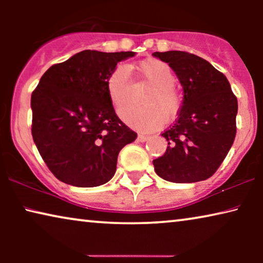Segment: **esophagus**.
<instances>
[{
    "label": "esophagus",
    "mask_w": 263,
    "mask_h": 263,
    "mask_svg": "<svg viewBox=\"0 0 263 263\" xmlns=\"http://www.w3.org/2000/svg\"><path fill=\"white\" fill-rule=\"evenodd\" d=\"M147 140H148V136H147V135L140 134V135L138 136V141H139V142H145V141H147Z\"/></svg>",
    "instance_id": "esophagus-1"
}]
</instances>
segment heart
Returning a JSON list of instances; mask_svg holds the SVG:
<instances>
[{
  "label": "heart",
  "mask_w": 263,
  "mask_h": 263,
  "mask_svg": "<svg viewBox=\"0 0 263 263\" xmlns=\"http://www.w3.org/2000/svg\"><path fill=\"white\" fill-rule=\"evenodd\" d=\"M129 70H135L151 88L142 99L145 107L122 110V120L140 132H153L159 129L165 120H174L181 110L182 96L174 86L172 68L158 59H146L135 66H117L111 71L106 79V91L112 105L120 110L129 102L132 93Z\"/></svg>",
  "instance_id": "1"
}]
</instances>
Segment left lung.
Wrapping results in <instances>:
<instances>
[{"label":"left lung","instance_id":"1","mask_svg":"<svg viewBox=\"0 0 263 263\" xmlns=\"http://www.w3.org/2000/svg\"><path fill=\"white\" fill-rule=\"evenodd\" d=\"M179 79L184 98L177 120L163 133L167 148L153 160L159 177L175 183L204 181L215 174L236 138V96L226 77L186 51L154 52Z\"/></svg>","mask_w":263,"mask_h":263}]
</instances>
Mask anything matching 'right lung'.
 <instances>
[{
	"instance_id": "1",
	"label": "right lung",
	"mask_w": 263,
	"mask_h": 263,
	"mask_svg": "<svg viewBox=\"0 0 263 263\" xmlns=\"http://www.w3.org/2000/svg\"><path fill=\"white\" fill-rule=\"evenodd\" d=\"M135 52L84 50L45 71L31 97L32 136L61 182L81 188L105 184L117 157L138 134L115 112L106 79Z\"/></svg>"
}]
</instances>
